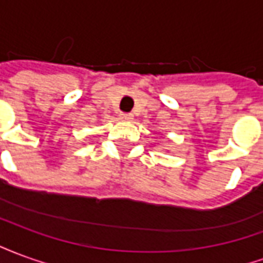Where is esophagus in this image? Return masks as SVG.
<instances>
[{
    "mask_svg": "<svg viewBox=\"0 0 263 263\" xmlns=\"http://www.w3.org/2000/svg\"><path fill=\"white\" fill-rule=\"evenodd\" d=\"M120 118L122 121H131L132 120V114H129V112H121Z\"/></svg>",
    "mask_w": 263,
    "mask_h": 263,
    "instance_id": "34e87169",
    "label": "esophagus"
}]
</instances>
